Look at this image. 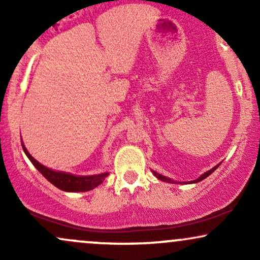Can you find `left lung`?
<instances>
[{
    "mask_svg": "<svg viewBox=\"0 0 260 260\" xmlns=\"http://www.w3.org/2000/svg\"><path fill=\"white\" fill-rule=\"evenodd\" d=\"M219 166H220V164H219V165H216V166H215V168L210 169V170H209V171H207V172H204V174H203V175L201 176V177H198V178H197V180H194V181H190V182H183V183H197V182H201V181H203V180H205V178H207L209 175H211V174H213V172H214V171H215V170H216L217 168H219ZM153 174H154V176H155V177H156V178H159V180H160V181H164V182H168V183H176V182H175V181H172V180H171V178L166 177V176H162V175L157 174V172H155V171H153Z\"/></svg>",
    "mask_w": 260,
    "mask_h": 260,
    "instance_id": "left-lung-1",
    "label": "left lung"
}]
</instances>
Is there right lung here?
Returning a JSON list of instances; mask_svg holds the SVG:
<instances>
[{
    "instance_id": "obj_1",
    "label": "right lung",
    "mask_w": 260,
    "mask_h": 260,
    "mask_svg": "<svg viewBox=\"0 0 260 260\" xmlns=\"http://www.w3.org/2000/svg\"><path fill=\"white\" fill-rule=\"evenodd\" d=\"M22 147L25 155L28 156V159L31 161V164L37 168L38 171L40 172L47 181L51 182L53 186L59 188L61 190H64V192H88V190L94 189L95 187H98L100 183H103L105 177L109 176V172H103V174L91 176H78L70 174V172L56 171V170L46 168L43 164L39 162L38 160H35L34 157L29 154V151L26 150L23 142Z\"/></svg>"
}]
</instances>
